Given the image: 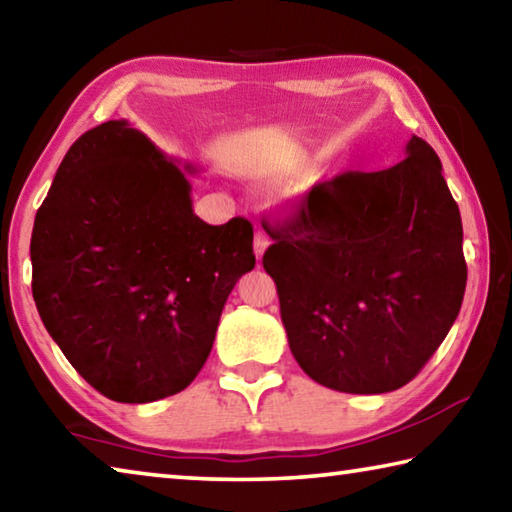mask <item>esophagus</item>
Returning a JSON list of instances; mask_svg holds the SVG:
<instances>
[{
    "label": "esophagus",
    "mask_w": 512,
    "mask_h": 512,
    "mask_svg": "<svg viewBox=\"0 0 512 512\" xmlns=\"http://www.w3.org/2000/svg\"><path fill=\"white\" fill-rule=\"evenodd\" d=\"M268 248V237L264 235V232H255V241H253V250H255V257L262 259L264 250Z\"/></svg>",
    "instance_id": "esophagus-1"
}]
</instances>
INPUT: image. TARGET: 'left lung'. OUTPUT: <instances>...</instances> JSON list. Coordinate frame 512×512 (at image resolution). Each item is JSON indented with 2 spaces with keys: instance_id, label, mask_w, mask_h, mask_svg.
I'll return each instance as SVG.
<instances>
[{
  "instance_id": "left-lung-1",
  "label": "left lung",
  "mask_w": 512,
  "mask_h": 512,
  "mask_svg": "<svg viewBox=\"0 0 512 512\" xmlns=\"http://www.w3.org/2000/svg\"><path fill=\"white\" fill-rule=\"evenodd\" d=\"M273 246L289 348L327 388L397 391L418 375L461 311L467 266L461 212L431 146L411 137L406 158L348 171L302 196Z\"/></svg>"
}]
</instances>
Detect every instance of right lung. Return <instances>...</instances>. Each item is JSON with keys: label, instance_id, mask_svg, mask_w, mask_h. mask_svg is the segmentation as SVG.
<instances>
[{"label": "right lung", "instance_id": "obj_1", "mask_svg": "<svg viewBox=\"0 0 512 512\" xmlns=\"http://www.w3.org/2000/svg\"><path fill=\"white\" fill-rule=\"evenodd\" d=\"M185 171L126 119L106 121L69 146L33 223L42 323L115 402L185 391L230 291L255 268L253 225L198 219Z\"/></svg>", "mask_w": 512, "mask_h": 512}]
</instances>
